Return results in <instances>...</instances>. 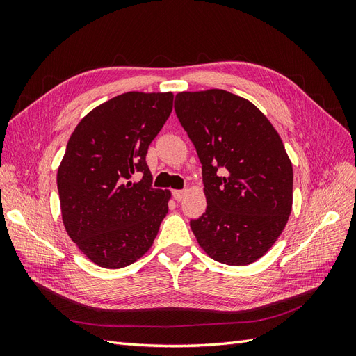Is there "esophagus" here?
Instances as JSON below:
<instances>
[{"label":"esophagus","instance_id":"34e87169","mask_svg":"<svg viewBox=\"0 0 356 356\" xmlns=\"http://www.w3.org/2000/svg\"><path fill=\"white\" fill-rule=\"evenodd\" d=\"M172 195H174V199L177 202H181L186 196V190H174V191H172Z\"/></svg>","mask_w":356,"mask_h":356}]
</instances>
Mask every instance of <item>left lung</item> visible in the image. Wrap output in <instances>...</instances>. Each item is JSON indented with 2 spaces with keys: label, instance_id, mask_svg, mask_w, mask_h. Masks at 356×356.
<instances>
[{
  "label": "left lung",
  "instance_id": "8db88e82",
  "mask_svg": "<svg viewBox=\"0 0 356 356\" xmlns=\"http://www.w3.org/2000/svg\"><path fill=\"white\" fill-rule=\"evenodd\" d=\"M175 113L202 163L208 207L190 221L199 245L222 264L257 261L293 207V165L281 136L255 105L220 89L178 93Z\"/></svg>",
  "mask_w": 356,
  "mask_h": 356
}]
</instances>
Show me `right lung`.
Here are the masks:
<instances>
[{
	"instance_id": "right-lung-1",
	"label": "right lung",
	"mask_w": 356,
	"mask_h": 356,
	"mask_svg": "<svg viewBox=\"0 0 356 356\" xmlns=\"http://www.w3.org/2000/svg\"><path fill=\"white\" fill-rule=\"evenodd\" d=\"M172 102L169 92L118 95L92 110L70 138L58 169L62 220L95 264L126 267L156 239L170 193L153 188L145 157Z\"/></svg>"
}]
</instances>
